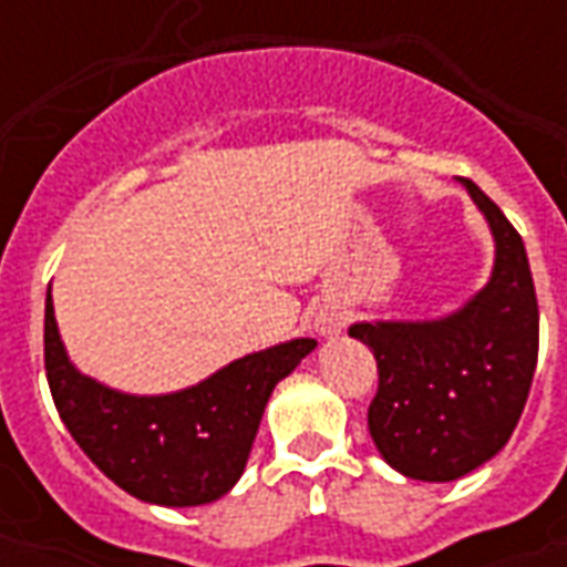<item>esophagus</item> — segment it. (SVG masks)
<instances>
[{"instance_id":"obj_1","label":"esophagus","mask_w":567,"mask_h":567,"mask_svg":"<svg viewBox=\"0 0 567 567\" xmlns=\"http://www.w3.org/2000/svg\"><path fill=\"white\" fill-rule=\"evenodd\" d=\"M333 331H337V321H331V319L321 321V333H333Z\"/></svg>"}]
</instances>
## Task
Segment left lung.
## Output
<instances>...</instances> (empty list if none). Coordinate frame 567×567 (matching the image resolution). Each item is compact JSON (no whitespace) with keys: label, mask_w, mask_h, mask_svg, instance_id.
<instances>
[{"label":"left lung","mask_w":567,"mask_h":567,"mask_svg":"<svg viewBox=\"0 0 567 567\" xmlns=\"http://www.w3.org/2000/svg\"><path fill=\"white\" fill-rule=\"evenodd\" d=\"M458 182L495 236L486 288L446 319L349 328L380 370L370 437L394 471L425 483L458 480L504 450L537 364L540 319L523 236L471 178Z\"/></svg>","instance_id":"obj_1"}]
</instances>
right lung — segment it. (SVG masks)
Segmentation results:
<instances>
[{
    "instance_id": "1",
    "label": "right lung",
    "mask_w": 567,
    "mask_h": 567,
    "mask_svg": "<svg viewBox=\"0 0 567 567\" xmlns=\"http://www.w3.org/2000/svg\"><path fill=\"white\" fill-rule=\"evenodd\" d=\"M316 349L300 337L227 364L185 392L124 394L72 368L44 300V373L63 425L112 483L163 507H197L243 476L276 382Z\"/></svg>"
}]
</instances>
